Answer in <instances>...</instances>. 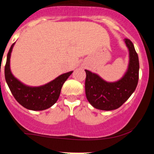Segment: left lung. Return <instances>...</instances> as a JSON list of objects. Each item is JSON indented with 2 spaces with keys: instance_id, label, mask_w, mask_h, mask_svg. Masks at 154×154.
Returning <instances> with one entry per match:
<instances>
[{
  "instance_id": "left-lung-1",
  "label": "left lung",
  "mask_w": 154,
  "mask_h": 154,
  "mask_svg": "<svg viewBox=\"0 0 154 154\" xmlns=\"http://www.w3.org/2000/svg\"><path fill=\"white\" fill-rule=\"evenodd\" d=\"M129 51V64L126 72L120 79L106 82L96 73L86 72L85 89L89 103L100 110L116 109L130 97L137 88L139 79V58L130 40L124 39Z\"/></svg>"
}]
</instances>
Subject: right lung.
I'll return each mask as SVG.
<instances>
[{"label":"right lung","instance_id":"obj_1","mask_svg":"<svg viewBox=\"0 0 154 154\" xmlns=\"http://www.w3.org/2000/svg\"><path fill=\"white\" fill-rule=\"evenodd\" d=\"M14 43L8 53L5 68L6 82L14 97L24 108L34 111H41L50 108L55 104L60 96L61 89L73 71L64 73L52 81L40 86H29L19 81L12 74L10 59Z\"/></svg>","mask_w":154,"mask_h":154}]
</instances>
